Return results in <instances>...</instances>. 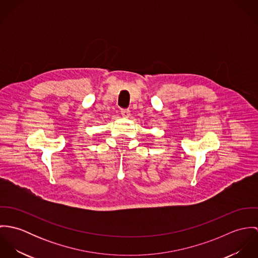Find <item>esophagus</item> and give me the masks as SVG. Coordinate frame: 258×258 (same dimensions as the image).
I'll return each instance as SVG.
<instances>
[{"label": "esophagus", "mask_w": 258, "mask_h": 258, "mask_svg": "<svg viewBox=\"0 0 258 258\" xmlns=\"http://www.w3.org/2000/svg\"><path fill=\"white\" fill-rule=\"evenodd\" d=\"M121 115L124 117V118H128L130 116V111L128 109H122L121 110Z\"/></svg>", "instance_id": "esophagus-1"}]
</instances>
